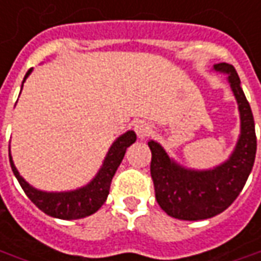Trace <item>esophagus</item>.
Wrapping results in <instances>:
<instances>
[{"instance_id": "esophagus-1", "label": "esophagus", "mask_w": 261, "mask_h": 261, "mask_svg": "<svg viewBox=\"0 0 261 261\" xmlns=\"http://www.w3.org/2000/svg\"><path fill=\"white\" fill-rule=\"evenodd\" d=\"M134 131L137 133L138 138H145L147 136H150L151 127H150V124L147 123V121L140 120V121H137V123L134 124Z\"/></svg>"}]
</instances>
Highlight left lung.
<instances>
[{
  "label": "left lung",
  "instance_id": "8db88e82",
  "mask_svg": "<svg viewBox=\"0 0 261 261\" xmlns=\"http://www.w3.org/2000/svg\"><path fill=\"white\" fill-rule=\"evenodd\" d=\"M214 70L228 74V83L240 110L242 134L231 157L214 170L193 171L178 167L160 144L148 141L150 173L157 203L174 219L204 220L224 212L243 190L256 159L254 118L237 71L227 63L216 64Z\"/></svg>",
  "mask_w": 261,
  "mask_h": 261
}]
</instances>
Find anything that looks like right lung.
<instances>
[{
  "label": "right lung",
  "instance_id": "1",
  "mask_svg": "<svg viewBox=\"0 0 261 261\" xmlns=\"http://www.w3.org/2000/svg\"><path fill=\"white\" fill-rule=\"evenodd\" d=\"M31 70L27 71L24 81L30 75ZM22 81V83H24ZM136 133L127 131L121 137H118L111 145L107 157L104 160L102 167L95 175L93 181L87 184L86 187L75 191H67V193H45L31 187L28 182L19 175L18 170L15 168L10 155V163L14 174L18 180L19 186L27 194V197L33 201L41 212L48 214L51 217L61 220H77L87 217L95 213L104 201L107 200L110 193V184L116 174L117 168L123 161L125 150L136 141Z\"/></svg>",
  "mask_w": 261,
  "mask_h": 261
}]
</instances>
